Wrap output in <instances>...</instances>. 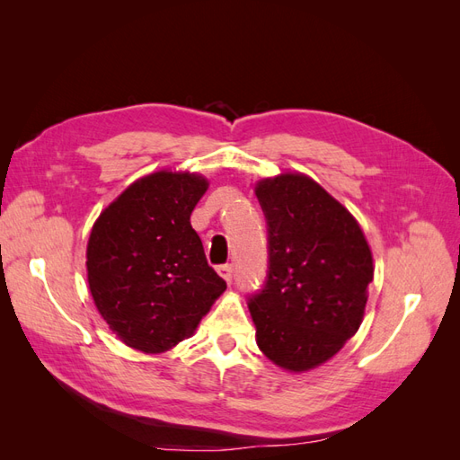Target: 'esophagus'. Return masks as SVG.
Returning a JSON list of instances; mask_svg holds the SVG:
<instances>
[{
  "label": "esophagus",
  "mask_w": 460,
  "mask_h": 460,
  "mask_svg": "<svg viewBox=\"0 0 460 460\" xmlns=\"http://www.w3.org/2000/svg\"><path fill=\"white\" fill-rule=\"evenodd\" d=\"M217 272L222 276V278H225V280L230 284L232 282V264H218V267H217Z\"/></svg>",
  "instance_id": "34e87169"
}]
</instances>
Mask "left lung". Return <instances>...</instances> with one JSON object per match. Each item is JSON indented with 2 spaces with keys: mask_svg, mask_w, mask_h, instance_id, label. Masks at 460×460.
<instances>
[{
  "mask_svg": "<svg viewBox=\"0 0 460 460\" xmlns=\"http://www.w3.org/2000/svg\"><path fill=\"white\" fill-rule=\"evenodd\" d=\"M255 193L269 234L267 278L247 297L257 345L274 365L303 372L355 336L372 253L351 213L309 176L261 180Z\"/></svg>",
  "mask_w": 460,
  "mask_h": 460,
  "instance_id": "obj_1",
  "label": "left lung"
}]
</instances>
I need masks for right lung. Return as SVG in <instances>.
I'll list each match as a JSON object with an SVG mask.
<instances>
[{"instance_id": "obj_1", "label": "right lung", "mask_w": 460, "mask_h": 460, "mask_svg": "<svg viewBox=\"0 0 460 460\" xmlns=\"http://www.w3.org/2000/svg\"><path fill=\"white\" fill-rule=\"evenodd\" d=\"M207 186L198 174H149L92 228L86 267L95 307L137 351L163 353L190 338L226 289L190 225Z\"/></svg>"}]
</instances>
